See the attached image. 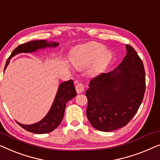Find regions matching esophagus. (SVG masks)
I'll return each mask as SVG.
<instances>
[{
    "label": "esophagus",
    "mask_w": 160,
    "mask_h": 160,
    "mask_svg": "<svg viewBox=\"0 0 160 160\" xmlns=\"http://www.w3.org/2000/svg\"><path fill=\"white\" fill-rule=\"evenodd\" d=\"M76 89L78 94H81L84 90V86L82 83H78L77 85L76 86Z\"/></svg>",
    "instance_id": "obj_1"
}]
</instances>
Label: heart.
<instances>
[{"instance_id": "heart-1", "label": "heart", "mask_w": 160, "mask_h": 160, "mask_svg": "<svg viewBox=\"0 0 160 160\" xmlns=\"http://www.w3.org/2000/svg\"><path fill=\"white\" fill-rule=\"evenodd\" d=\"M112 54L109 50L105 49V47L100 43L92 42L79 48L71 57L73 66L78 71L88 67V73L90 76H96L104 70L110 62Z\"/></svg>"}]
</instances>
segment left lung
I'll return each instance as SVG.
<instances>
[{
  "instance_id": "left-lung-1",
  "label": "left lung",
  "mask_w": 160,
  "mask_h": 160,
  "mask_svg": "<svg viewBox=\"0 0 160 160\" xmlns=\"http://www.w3.org/2000/svg\"><path fill=\"white\" fill-rule=\"evenodd\" d=\"M127 54L112 71L90 81L86 92L87 117L96 130L110 132L124 127L137 113L146 89L141 59L130 45Z\"/></svg>"
}]
</instances>
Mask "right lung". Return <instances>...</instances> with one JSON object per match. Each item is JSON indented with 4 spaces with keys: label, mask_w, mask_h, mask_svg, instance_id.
I'll return each mask as SVG.
<instances>
[{
    "label": "right lung",
    "mask_w": 160,
    "mask_h": 160,
    "mask_svg": "<svg viewBox=\"0 0 160 160\" xmlns=\"http://www.w3.org/2000/svg\"><path fill=\"white\" fill-rule=\"evenodd\" d=\"M59 45L56 42H48L46 40L32 41L21 44L17 47L12 52L9 58L6 61L5 68L9 63L11 58L19 53H30L38 51V49H45L48 47H56ZM76 95V91L74 87L73 82L72 80L64 82L59 85L58 92H57L55 98L51 108L47 114L43 118L41 121L32 124H17L28 132H31L36 134H45L51 132L55 130L62 122L64 117L65 109L66 103Z\"/></svg>",
    "instance_id": "add662e5"
}]
</instances>
